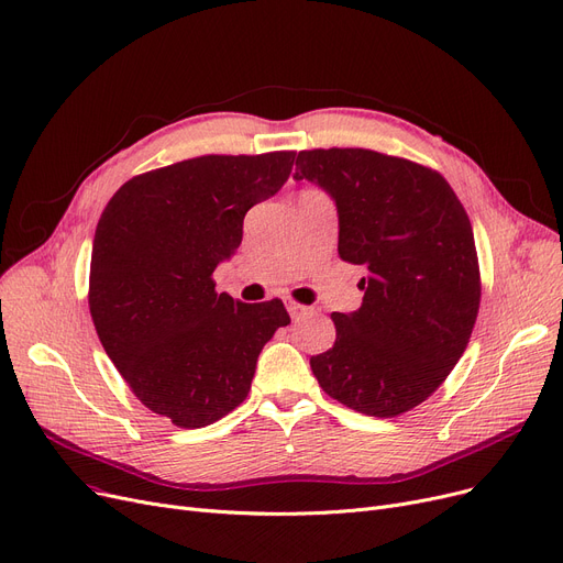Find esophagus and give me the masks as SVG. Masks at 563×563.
I'll return each mask as SVG.
<instances>
[{
	"instance_id": "34e87169",
	"label": "esophagus",
	"mask_w": 563,
	"mask_h": 563,
	"mask_svg": "<svg viewBox=\"0 0 563 563\" xmlns=\"http://www.w3.org/2000/svg\"><path fill=\"white\" fill-rule=\"evenodd\" d=\"M285 306H287V312H289L291 320H301V317L310 314V308H308V306H301V303H297V301H287Z\"/></svg>"
}]
</instances>
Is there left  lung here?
I'll return each instance as SVG.
<instances>
[{
	"label": "left lung",
	"mask_w": 563,
	"mask_h": 563,
	"mask_svg": "<svg viewBox=\"0 0 563 563\" xmlns=\"http://www.w3.org/2000/svg\"><path fill=\"white\" fill-rule=\"evenodd\" d=\"M295 179L331 195L338 255L368 268L363 303L333 312L335 342L310 358L327 394L394 419L430 398L467 347L481 274L470 216L430 167L371 150L299 152Z\"/></svg>",
	"instance_id": "left-lung-1"
}]
</instances>
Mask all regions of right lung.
<instances>
[{
    "instance_id": "obj_1",
    "label": "right lung",
    "mask_w": 563,
    "mask_h": 563,
    "mask_svg": "<svg viewBox=\"0 0 563 563\" xmlns=\"http://www.w3.org/2000/svg\"><path fill=\"white\" fill-rule=\"evenodd\" d=\"M295 156L211 154L152 169L121 186L96 225V333L137 400L179 428H205L246 400L262 347L289 324L283 301L218 295L211 274Z\"/></svg>"
}]
</instances>
